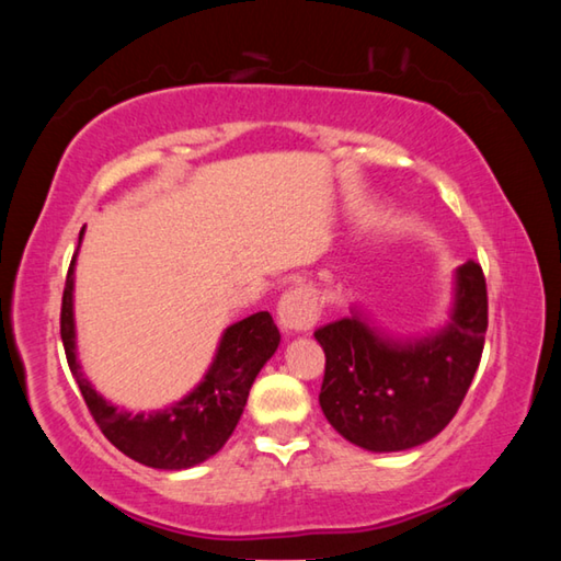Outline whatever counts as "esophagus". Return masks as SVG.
<instances>
[{"label": "esophagus", "instance_id": "esophagus-1", "mask_svg": "<svg viewBox=\"0 0 561 561\" xmlns=\"http://www.w3.org/2000/svg\"><path fill=\"white\" fill-rule=\"evenodd\" d=\"M277 314L279 324L287 331H309L319 319V304L314 291L307 284H297V287L284 291Z\"/></svg>", "mask_w": 561, "mask_h": 561}]
</instances>
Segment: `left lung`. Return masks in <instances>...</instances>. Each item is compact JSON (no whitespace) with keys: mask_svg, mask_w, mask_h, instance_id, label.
Masks as SVG:
<instances>
[{"mask_svg":"<svg viewBox=\"0 0 561 561\" xmlns=\"http://www.w3.org/2000/svg\"><path fill=\"white\" fill-rule=\"evenodd\" d=\"M488 331V284L478 262L458 270L448 329L396 344L358 317L314 331L327 366L319 405L348 443L374 453L415 448L438 435L462 403Z\"/></svg>","mask_w":561,"mask_h":561,"instance_id":"left-lung-1","label":"left lung"}]
</instances>
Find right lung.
<instances>
[{"label":"right lung","instance_id":"right-lung-1","mask_svg":"<svg viewBox=\"0 0 561 561\" xmlns=\"http://www.w3.org/2000/svg\"><path fill=\"white\" fill-rule=\"evenodd\" d=\"M73 262L76 257L66 274L61 299V341L71 374L101 433L123 455L148 468L185 470L210 458L237 428L254 378L279 346L282 336L270 311H257L225 331L205 381L183 401L160 413L130 415L103 401L79 371L73 341Z\"/></svg>","mask_w":561,"mask_h":561}]
</instances>
